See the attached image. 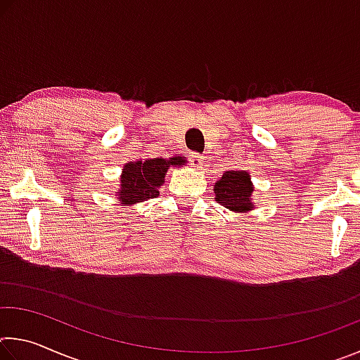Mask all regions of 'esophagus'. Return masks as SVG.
I'll return each mask as SVG.
<instances>
[{"label":"esophagus","mask_w":360,"mask_h":360,"mask_svg":"<svg viewBox=\"0 0 360 360\" xmlns=\"http://www.w3.org/2000/svg\"><path fill=\"white\" fill-rule=\"evenodd\" d=\"M188 162H191V165L193 168H203L205 167V157L202 154H198V152H192L191 158H188Z\"/></svg>","instance_id":"esophagus-1"}]
</instances>
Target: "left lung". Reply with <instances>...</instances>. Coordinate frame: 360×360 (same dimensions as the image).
Instances as JSON below:
<instances>
[{
    "label": "left lung",
    "mask_w": 360,
    "mask_h": 360,
    "mask_svg": "<svg viewBox=\"0 0 360 360\" xmlns=\"http://www.w3.org/2000/svg\"><path fill=\"white\" fill-rule=\"evenodd\" d=\"M254 191L251 176L246 172H225L222 179L216 182V202L231 211L246 212L252 208L251 193Z\"/></svg>",
    "instance_id": "8db88e82"
}]
</instances>
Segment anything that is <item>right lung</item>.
<instances>
[{
	"mask_svg": "<svg viewBox=\"0 0 360 360\" xmlns=\"http://www.w3.org/2000/svg\"><path fill=\"white\" fill-rule=\"evenodd\" d=\"M184 157L149 158L146 162H130L124 167L120 178L119 200L124 205H133L158 195V187L165 181L169 165H184Z\"/></svg>",
	"mask_w": 360,
	"mask_h": 360,
	"instance_id": "1",
	"label": "right lung"
}]
</instances>
